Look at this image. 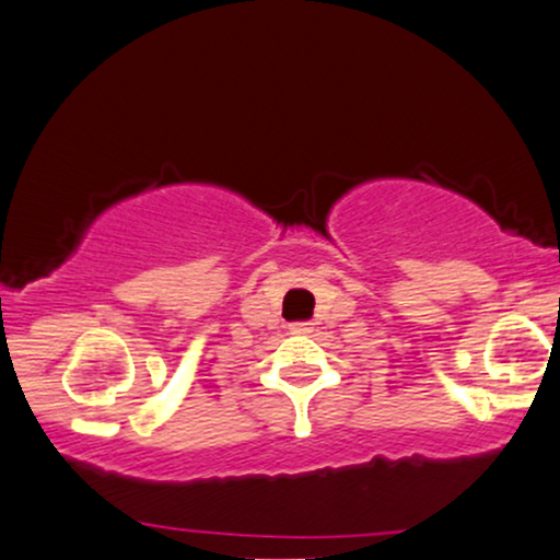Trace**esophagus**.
Returning a JSON list of instances; mask_svg holds the SVG:
<instances>
[{
	"instance_id": "1",
	"label": "esophagus",
	"mask_w": 560,
	"mask_h": 560,
	"mask_svg": "<svg viewBox=\"0 0 560 560\" xmlns=\"http://www.w3.org/2000/svg\"><path fill=\"white\" fill-rule=\"evenodd\" d=\"M289 331H292V334H310L313 328H310V323H292V326H289Z\"/></svg>"
}]
</instances>
